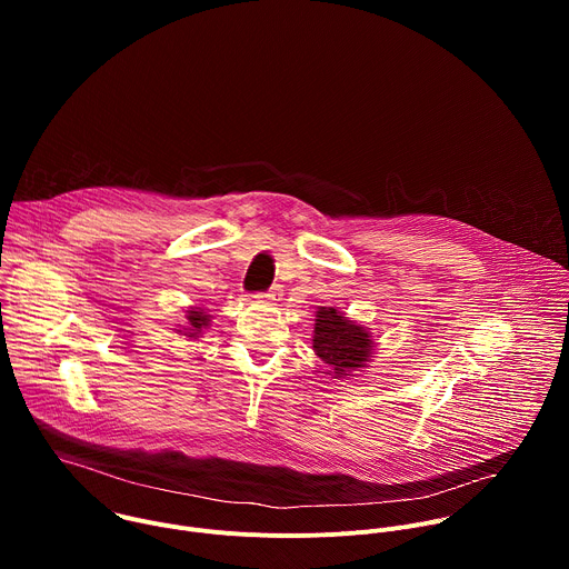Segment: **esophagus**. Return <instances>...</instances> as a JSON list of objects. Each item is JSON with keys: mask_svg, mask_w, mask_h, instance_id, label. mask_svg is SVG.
Returning <instances> with one entry per match:
<instances>
[{"mask_svg": "<svg viewBox=\"0 0 569 569\" xmlns=\"http://www.w3.org/2000/svg\"><path fill=\"white\" fill-rule=\"evenodd\" d=\"M259 299H263L266 303H274V301H279L281 297H283V290H281V286H274V288H270L268 292H261V295H257Z\"/></svg>", "mask_w": 569, "mask_h": 569, "instance_id": "34e87169", "label": "esophagus"}]
</instances>
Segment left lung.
<instances>
[{"instance_id":"obj_1","label":"left lung","mask_w":569,"mask_h":569,"mask_svg":"<svg viewBox=\"0 0 569 569\" xmlns=\"http://www.w3.org/2000/svg\"><path fill=\"white\" fill-rule=\"evenodd\" d=\"M371 345L369 331L345 317V312L323 306L317 310L312 349L331 367L336 378L349 376V371L365 367L371 358Z\"/></svg>"}]
</instances>
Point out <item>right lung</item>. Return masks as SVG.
<instances>
[{
  "mask_svg": "<svg viewBox=\"0 0 569 569\" xmlns=\"http://www.w3.org/2000/svg\"><path fill=\"white\" fill-rule=\"evenodd\" d=\"M209 321H211V315H204L202 308H191V310H187V327L180 333L191 340H198L202 329L209 327Z\"/></svg>",
  "mask_w": 569,
  "mask_h": 569,
  "instance_id": "1",
  "label": "right lung"
}]
</instances>
